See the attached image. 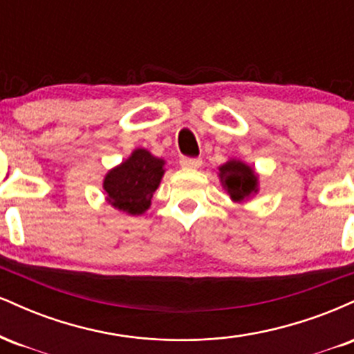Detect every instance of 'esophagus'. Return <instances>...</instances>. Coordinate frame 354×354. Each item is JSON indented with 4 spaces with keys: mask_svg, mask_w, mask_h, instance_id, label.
Segmentation results:
<instances>
[{
    "mask_svg": "<svg viewBox=\"0 0 354 354\" xmlns=\"http://www.w3.org/2000/svg\"><path fill=\"white\" fill-rule=\"evenodd\" d=\"M181 166L183 168H200L201 166V160L200 158H181Z\"/></svg>",
    "mask_w": 354,
    "mask_h": 354,
    "instance_id": "obj_1",
    "label": "esophagus"
}]
</instances>
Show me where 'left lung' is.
Returning a JSON list of instances; mask_svg holds the SVG:
<instances>
[{"mask_svg":"<svg viewBox=\"0 0 354 354\" xmlns=\"http://www.w3.org/2000/svg\"><path fill=\"white\" fill-rule=\"evenodd\" d=\"M219 180L234 203L250 200L258 193V174L251 166L239 160H230L219 166Z\"/></svg>","mask_w":354,"mask_h":354,"instance_id":"obj_1","label":"left lung"}]
</instances>
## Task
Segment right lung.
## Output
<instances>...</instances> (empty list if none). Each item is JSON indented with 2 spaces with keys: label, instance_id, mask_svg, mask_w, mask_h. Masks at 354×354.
I'll use <instances>...</instances> for the list:
<instances>
[{
  "label": "right lung",
  "instance_id": "1",
  "mask_svg": "<svg viewBox=\"0 0 354 354\" xmlns=\"http://www.w3.org/2000/svg\"><path fill=\"white\" fill-rule=\"evenodd\" d=\"M165 160L138 148L128 160L109 169L103 181L106 201L128 214H143L165 174Z\"/></svg>",
  "mask_w": 354,
  "mask_h": 354
}]
</instances>
